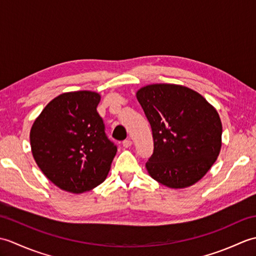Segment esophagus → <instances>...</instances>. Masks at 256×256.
Masks as SVG:
<instances>
[{
    "label": "esophagus",
    "mask_w": 256,
    "mask_h": 256,
    "mask_svg": "<svg viewBox=\"0 0 256 256\" xmlns=\"http://www.w3.org/2000/svg\"><path fill=\"white\" fill-rule=\"evenodd\" d=\"M122 145H123V148H130V146L132 145V140H130V138H126L125 140H123V142H122Z\"/></svg>",
    "instance_id": "1"
}]
</instances>
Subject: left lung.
Wrapping results in <instances>:
<instances>
[{
  "mask_svg": "<svg viewBox=\"0 0 256 256\" xmlns=\"http://www.w3.org/2000/svg\"><path fill=\"white\" fill-rule=\"evenodd\" d=\"M136 98L154 140L146 170L170 188L189 187L214 165L221 148L222 124L202 96L177 84H150Z\"/></svg>",
  "mask_w": 256,
  "mask_h": 256,
  "instance_id": "left-lung-1",
  "label": "left lung"
}]
</instances>
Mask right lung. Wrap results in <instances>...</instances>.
Returning <instances> with one entry per match:
<instances>
[{
	"instance_id": "right-lung-1",
	"label": "right lung",
	"mask_w": 256,
	"mask_h": 256,
	"mask_svg": "<svg viewBox=\"0 0 256 256\" xmlns=\"http://www.w3.org/2000/svg\"><path fill=\"white\" fill-rule=\"evenodd\" d=\"M100 96L68 92L52 100L30 130L36 164L52 182L81 194L104 180L118 148L96 112Z\"/></svg>"
}]
</instances>
